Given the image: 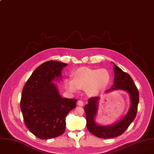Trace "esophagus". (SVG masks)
<instances>
[{
    "label": "esophagus",
    "instance_id": "1",
    "mask_svg": "<svg viewBox=\"0 0 154 154\" xmlns=\"http://www.w3.org/2000/svg\"><path fill=\"white\" fill-rule=\"evenodd\" d=\"M77 105H78L79 106H83L84 103H83V102L82 100H78V102H77Z\"/></svg>",
    "mask_w": 154,
    "mask_h": 154
}]
</instances>
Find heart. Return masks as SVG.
<instances>
[{"mask_svg":"<svg viewBox=\"0 0 154 154\" xmlns=\"http://www.w3.org/2000/svg\"><path fill=\"white\" fill-rule=\"evenodd\" d=\"M72 75L73 79L67 78L65 80L66 89L72 93L85 89L90 96H96L103 92L111 79L109 71L105 68L81 67L74 71Z\"/></svg>","mask_w":154,"mask_h":154,"instance_id":"b5f03b06","label":"heart"}]
</instances>
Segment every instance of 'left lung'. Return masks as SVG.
Masks as SVG:
<instances>
[{
  "label": "left lung",
  "mask_w": 154,
  "mask_h": 154,
  "mask_svg": "<svg viewBox=\"0 0 154 154\" xmlns=\"http://www.w3.org/2000/svg\"><path fill=\"white\" fill-rule=\"evenodd\" d=\"M114 81L112 88L106 92L115 90H123L129 94L131 106L127 114L118 122L109 125H99L94 121L97 111V103L99 97L95 96L89 99L88 103L84 109L86 116V125L88 130L96 137L102 139H111L122 135L134 120L139 100L138 90L130 75L114 64Z\"/></svg>",
  "instance_id": "8db88e82"
}]
</instances>
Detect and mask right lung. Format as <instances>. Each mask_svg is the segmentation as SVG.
Returning <instances> with one entry per match:
<instances>
[{
  "instance_id": "1",
  "label": "right lung",
  "mask_w": 154,
  "mask_h": 154,
  "mask_svg": "<svg viewBox=\"0 0 154 154\" xmlns=\"http://www.w3.org/2000/svg\"><path fill=\"white\" fill-rule=\"evenodd\" d=\"M66 63L49 61L32 73L24 85L20 108L24 123L31 133L41 139L57 137L65 130V118L76 106L75 99L63 98L52 81L61 79Z\"/></svg>"
}]
</instances>
